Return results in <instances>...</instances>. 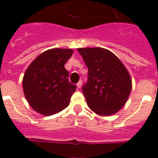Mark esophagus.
<instances>
[{"mask_svg": "<svg viewBox=\"0 0 158 158\" xmlns=\"http://www.w3.org/2000/svg\"><path fill=\"white\" fill-rule=\"evenodd\" d=\"M81 86H82V81H81V80H79V82L77 83V87H78V88H80V87H81Z\"/></svg>", "mask_w": 158, "mask_h": 158, "instance_id": "obj_1", "label": "esophagus"}]
</instances>
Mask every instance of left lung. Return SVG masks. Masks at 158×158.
<instances>
[{"label":"left lung","instance_id":"obj_1","mask_svg":"<svg viewBox=\"0 0 158 158\" xmlns=\"http://www.w3.org/2000/svg\"><path fill=\"white\" fill-rule=\"evenodd\" d=\"M88 68L82 91L87 105L101 116H110L124 106L132 88L128 70L118 57L101 47L78 48Z\"/></svg>","mask_w":158,"mask_h":158}]
</instances>
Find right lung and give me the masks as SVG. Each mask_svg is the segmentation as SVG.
Listing matches in <instances>:
<instances>
[{"label": "right lung", "mask_w": 158, "mask_h": 158, "mask_svg": "<svg viewBox=\"0 0 158 158\" xmlns=\"http://www.w3.org/2000/svg\"><path fill=\"white\" fill-rule=\"evenodd\" d=\"M72 49L53 48L33 61L23 79L26 100L37 113L51 116L65 109L76 86L69 81L64 65L73 55Z\"/></svg>", "instance_id": "obj_1"}]
</instances>
